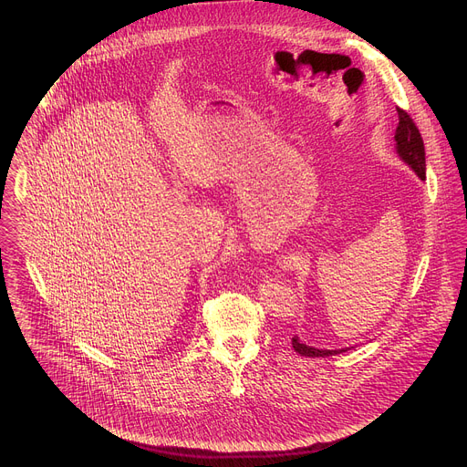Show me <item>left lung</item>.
Returning <instances> with one entry per match:
<instances>
[{"label": "left lung", "mask_w": 467, "mask_h": 467, "mask_svg": "<svg viewBox=\"0 0 467 467\" xmlns=\"http://www.w3.org/2000/svg\"><path fill=\"white\" fill-rule=\"evenodd\" d=\"M397 114H399V125H397V130H395V142H397V153L401 155V159L425 181L427 173H425V144H423V139H421V132L416 125V121L412 119V116L397 107ZM292 346L294 349L301 355V357H310V358H316V357H332V355H340V353H346L348 349H316V348H308L305 344L299 342V338H292Z\"/></svg>", "instance_id": "obj_1"}]
</instances>
